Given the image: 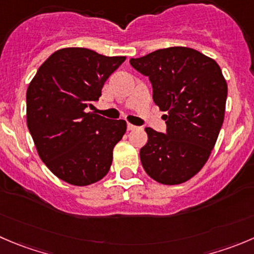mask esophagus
I'll return each mask as SVG.
<instances>
[{
    "mask_svg": "<svg viewBox=\"0 0 254 254\" xmlns=\"http://www.w3.org/2000/svg\"><path fill=\"white\" fill-rule=\"evenodd\" d=\"M137 129V127L136 125H132V124H127V130H136Z\"/></svg>",
    "mask_w": 254,
    "mask_h": 254,
    "instance_id": "1",
    "label": "esophagus"
}]
</instances>
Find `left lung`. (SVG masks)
I'll return each mask as SVG.
<instances>
[{
  "label": "left lung",
  "mask_w": 254,
  "mask_h": 254,
  "mask_svg": "<svg viewBox=\"0 0 254 254\" xmlns=\"http://www.w3.org/2000/svg\"><path fill=\"white\" fill-rule=\"evenodd\" d=\"M130 64L147 75L152 98L166 112L167 132L145 127L140 149L146 174L162 185H180L201 171L225 119L227 83L215 59L189 47L157 49Z\"/></svg>",
  "instance_id": "left-lung-1"
}]
</instances>
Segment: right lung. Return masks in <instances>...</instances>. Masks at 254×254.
Here are the masks:
<instances>
[{
	"mask_svg": "<svg viewBox=\"0 0 254 254\" xmlns=\"http://www.w3.org/2000/svg\"><path fill=\"white\" fill-rule=\"evenodd\" d=\"M125 59L88 48H62L29 83L27 127L39 157L58 179L88 186L109 172L127 122L87 113V108L92 109L104 83Z\"/></svg>",
	"mask_w": 254,
	"mask_h": 254,
	"instance_id": "add662e5",
	"label": "right lung"
}]
</instances>
